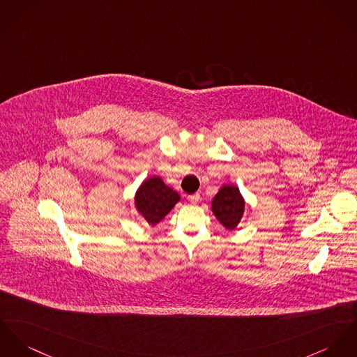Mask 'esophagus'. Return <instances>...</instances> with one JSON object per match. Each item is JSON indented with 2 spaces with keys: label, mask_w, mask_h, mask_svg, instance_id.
I'll return each instance as SVG.
<instances>
[{
  "label": "esophagus",
  "mask_w": 357,
  "mask_h": 357,
  "mask_svg": "<svg viewBox=\"0 0 357 357\" xmlns=\"http://www.w3.org/2000/svg\"><path fill=\"white\" fill-rule=\"evenodd\" d=\"M188 199L192 202V204H197V202H199V194H192V195H189L188 197Z\"/></svg>",
  "instance_id": "obj_1"
}]
</instances>
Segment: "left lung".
Here are the masks:
<instances>
[{
    "instance_id": "left-lung-1",
    "label": "left lung",
    "mask_w": 357,
    "mask_h": 357,
    "mask_svg": "<svg viewBox=\"0 0 357 357\" xmlns=\"http://www.w3.org/2000/svg\"><path fill=\"white\" fill-rule=\"evenodd\" d=\"M246 208V201L235 185H222L218 194L212 199V212L215 218L219 220L220 224L232 231L238 227L243 218Z\"/></svg>"
}]
</instances>
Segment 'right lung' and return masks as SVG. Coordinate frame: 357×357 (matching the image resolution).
<instances>
[{"label":"right lung","instance_id":"add662e5","mask_svg":"<svg viewBox=\"0 0 357 357\" xmlns=\"http://www.w3.org/2000/svg\"><path fill=\"white\" fill-rule=\"evenodd\" d=\"M181 201V195L168 188L160 176L142 181L135 194V208L149 225H158Z\"/></svg>","mask_w":357,"mask_h":357}]
</instances>
